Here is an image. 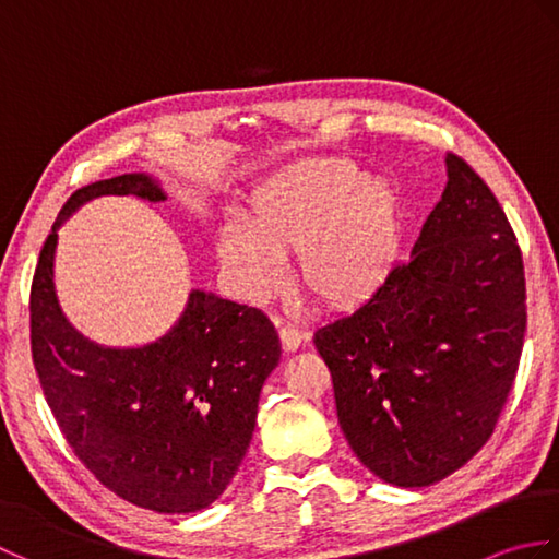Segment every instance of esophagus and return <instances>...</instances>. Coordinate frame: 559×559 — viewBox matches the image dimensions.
I'll return each mask as SVG.
<instances>
[{"label": "esophagus", "instance_id": "34e87169", "mask_svg": "<svg viewBox=\"0 0 559 559\" xmlns=\"http://www.w3.org/2000/svg\"><path fill=\"white\" fill-rule=\"evenodd\" d=\"M278 336H281V346H283V350H288V353L298 350V348H300V343L307 338L305 331H302V329H298L295 324H283V326H281V331H278Z\"/></svg>", "mask_w": 559, "mask_h": 559}]
</instances>
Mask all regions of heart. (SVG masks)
<instances>
[{
  "instance_id": "obj_1",
  "label": "heart",
  "mask_w": 559,
  "mask_h": 559,
  "mask_svg": "<svg viewBox=\"0 0 559 559\" xmlns=\"http://www.w3.org/2000/svg\"><path fill=\"white\" fill-rule=\"evenodd\" d=\"M247 223L218 230V254L247 298L264 300L298 252L302 288L348 310L382 286L401 237L399 192L343 158H312L276 173L249 199Z\"/></svg>"
}]
</instances>
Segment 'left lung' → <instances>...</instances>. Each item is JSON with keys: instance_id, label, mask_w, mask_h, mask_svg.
<instances>
[{"instance_id": "8db88e82", "label": "left lung", "mask_w": 559, "mask_h": 559, "mask_svg": "<svg viewBox=\"0 0 559 559\" xmlns=\"http://www.w3.org/2000/svg\"><path fill=\"white\" fill-rule=\"evenodd\" d=\"M447 177L411 259L353 314L314 331L343 435L399 488H425L478 454L524 348L526 278L512 225L454 153Z\"/></svg>"}]
</instances>
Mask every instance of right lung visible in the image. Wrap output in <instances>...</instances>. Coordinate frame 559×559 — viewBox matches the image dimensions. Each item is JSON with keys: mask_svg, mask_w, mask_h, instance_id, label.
Returning a JSON list of instances; mask_svg holds the SVG:
<instances>
[{"mask_svg": "<svg viewBox=\"0 0 559 559\" xmlns=\"http://www.w3.org/2000/svg\"><path fill=\"white\" fill-rule=\"evenodd\" d=\"M163 201L148 175L76 189L40 249L31 286V353L67 444L105 488L136 507L187 514L216 502L252 442L264 379L281 341L257 307L192 290L168 334L141 348L83 338L59 310L57 230L96 197Z\"/></svg>", "mask_w": 559, "mask_h": 559, "instance_id": "1", "label": "right lung"}]
</instances>
